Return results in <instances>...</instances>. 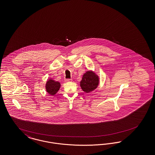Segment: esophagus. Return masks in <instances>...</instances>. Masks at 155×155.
I'll return each mask as SVG.
<instances>
[{
    "label": "esophagus",
    "mask_w": 155,
    "mask_h": 155,
    "mask_svg": "<svg viewBox=\"0 0 155 155\" xmlns=\"http://www.w3.org/2000/svg\"><path fill=\"white\" fill-rule=\"evenodd\" d=\"M73 80H71V79H67V80H65V82H72Z\"/></svg>",
    "instance_id": "esophagus-1"
}]
</instances>
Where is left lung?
<instances>
[{
    "label": "left lung",
    "mask_w": 155,
    "mask_h": 155,
    "mask_svg": "<svg viewBox=\"0 0 155 155\" xmlns=\"http://www.w3.org/2000/svg\"><path fill=\"white\" fill-rule=\"evenodd\" d=\"M99 82V77L96 73L92 70H88L83 74L80 81V87L84 92L89 93L98 87Z\"/></svg>",
    "instance_id": "1"
}]
</instances>
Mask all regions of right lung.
I'll return each instance as SVG.
<instances>
[{"mask_svg": "<svg viewBox=\"0 0 155 155\" xmlns=\"http://www.w3.org/2000/svg\"><path fill=\"white\" fill-rule=\"evenodd\" d=\"M61 84L59 81H54L52 78L48 79L45 84L46 91L51 95H54L57 94L60 88Z\"/></svg>", "mask_w": 155, "mask_h": 155, "instance_id": "right-lung-1", "label": "right lung"}]
</instances>
